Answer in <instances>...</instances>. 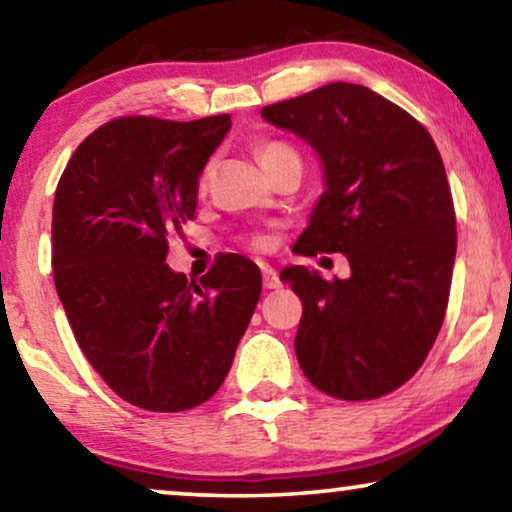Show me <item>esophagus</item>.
<instances>
[{"label": "esophagus", "instance_id": "34e87169", "mask_svg": "<svg viewBox=\"0 0 512 512\" xmlns=\"http://www.w3.org/2000/svg\"><path fill=\"white\" fill-rule=\"evenodd\" d=\"M263 286H265V289H277V286H279L277 270L270 268V265H263Z\"/></svg>", "mask_w": 512, "mask_h": 512}]
</instances>
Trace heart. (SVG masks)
I'll use <instances>...</instances> for the list:
<instances>
[{"label":"heart","mask_w":512,"mask_h":512,"mask_svg":"<svg viewBox=\"0 0 512 512\" xmlns=\"http://www.w3.org/2000/svg\"><path fill=\"white\" fill-rule=\"evenodd\" d=\"M256 153H258V160H261V165H263V170H265V167H270L277 158L286 156V153H296V151H293L291 146L282 144V142H265V144L258 146ZM251 244H254V247H263L265 240H263V237L256 235V237H251Z\"/></svg>","instance_id":"obj_1"}]
</instances>
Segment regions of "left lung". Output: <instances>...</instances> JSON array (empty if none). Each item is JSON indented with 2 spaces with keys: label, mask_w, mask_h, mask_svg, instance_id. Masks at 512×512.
<instances>
[{
  "label": "left lung",
  "mask_w": 512,
  "mask_h": 512,
  "mask_svg": "<svg viewBox=\"0 0 512 512\" xmlns=\"http://www.w3.org/2000/svg\"><path fill=\"white\" fill-rule=\"evenodd\" d=\"M314 149L324 193L296 254H345L352 275L282 270L303 300L300 368L342 401H368L410 380L443 326L457 219L443 158L408 111L356 83H328L261 109Z\"/></svg>",
  "instance_id": "obj_1"
}]
</instances>
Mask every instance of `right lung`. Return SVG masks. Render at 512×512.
<instances>
[{"label": "right lung", "instance_id": "obj_1", "mask_svg": "<svg viewBox=\"0 0 512 512\" xmlns=\"http://www.w3.org/2000/svg\"><path fill=\"white\" fill-rule=\"evenodd\" d=\"M230 116L116 118L69 158L53 202V279L69 326L123 401L181 412L216 394L261 298V270L221 256L200 284L165 263L198 207Z\"/></svg>", "mask_w": 512, "mask_h": 512}]
</instances>
